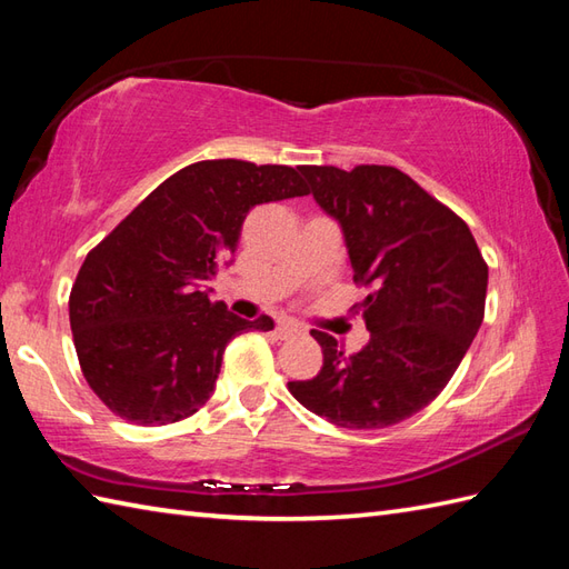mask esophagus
<instances>
[{"label": "esophagus", "mask_w": 569, "mask_h": 569, "mask_svg": "<svg viewBox=\"0 0 569 569\" xmlns=\"http://www.w3.org/2000/svg\"><path fill=\"white\" fill-rule=\"evenodd\" d=\"M299 333H305V326L292 323V321L277 323V336H280V338H292V336H299Z\"/></svg>", "instance_id": "obj_1"}]
</instances>
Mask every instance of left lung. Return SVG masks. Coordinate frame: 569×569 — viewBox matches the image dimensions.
Wrapping results in <instances>:
<instances>
[{
    "mask_svg": "<svg viewBox=\"0 0 569 569\" xmlns=\"http://www.w3.org/2000/svg\"><path fill=\"white\" fill-rule=\"evenodd\" d=\"M317 204L340 223L370 343L346 358L311 331L323 368L292 397L340 428H387L428 407L485 319L487 262L467 223L389 166H301Z\"/></svg>",
    "mask_w": 569,
    "mask_h": 569,
    "instance_id": "1",
    "label": "left lung"
}]
</instances>
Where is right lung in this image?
Instances as JSON below:
<instances>
[{
  "label": "right lung",
  "instance_id": "1",
  "mask_svg": "<svg viewBox=\"0 0 569 569\" xmlns=\"http://www.w3.org/2000/svg\"><path fill=\"white\" fill-rule=\"evenodd\" d=\"M309 194L295 168L201 160L156 187L87 252L70 292V328L87 385L136 426L182 421L204 407L223 350L246 321L211 301L209 282L231 264L248 211Z\"/></svg>",
  "mask_w": 569,
  "mask_h": 569
}]
</instances>
